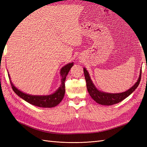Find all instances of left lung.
I'll use <instances>...</instances> for the list:
<instances>
[{"label": "left lung", "instance_id": "8db88e82", "mask_svg": "<svg viewBox=\"0 0 147 147\" xmlns=\"http://www.w3.org/2000/svg\"><path fill=\"white\" fill-rule=\"evenodd\" d=\"M84 74L86 83V88L88 90L90 95L94 100L99 104L104 105H114L117 103L123 100L127 97L129 95L135 91V89L138 86L140 80L142 77V70L140 71V77L137 81L136 83L131 88L127 90L125 92L120 93H108L105 92H102L95 88V86L93 85L90 77L88 74V71H86L85 68L83 69Z\"/></svg>", "mask_w": 147, "mask_h": 147}]
</instances>
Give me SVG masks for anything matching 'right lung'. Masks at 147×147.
Instances as JSON below:
<instances>
[{
  "label": "right lung",
  "instance_id": "1",
  "mask_svg": "<svg viewBox=\"0 0 147 147\" xmlns=\"http://www.w3.org/2000/svg\"><path fill=\"white\" fill-rule=\"evenodd\" d=\"M73 65V63H69L65 65L64 67H62L61 70V74L62 76L61 79V85L59 89L54 93L50 95L46 96H35V95H30L28 94H26L23 92L20 91L17 88L14 86L13 84L10 81L11 85L13 91L16 94L20 96L27 102L30 103V104L33 105L38 106L40 107H45L49 108L53 107L57 105L60 103L62 100L63 99L65 94V81L66 76L71 69V67ZM9 78H10L9 75Z\"/></svg>",
  "mask_w": 147,
  "mask_h": 147
}]
</instances>
